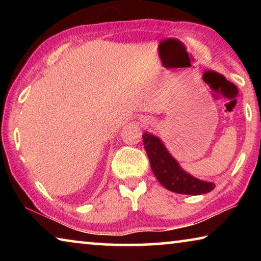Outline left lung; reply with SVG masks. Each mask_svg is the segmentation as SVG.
<instances>
[{
  "mask_svg": "<svg viewBox=\"0 0 261 261\" xmlns=\"http://www.w3.org/2000/svg\"><path fill=\"white\" fill-rule=\"evenodd\" d=\"M143 143L153 174L167 190L180 194L197 196L211 192L215 188L214 183L198 179L183 170L159 137L145 132Z\"/></svg>",
  "mask_w": 261,
  "mask_h": 261,
  "instance_id": "8db88e82",
  "label": "left lung"
}]
</instances>
